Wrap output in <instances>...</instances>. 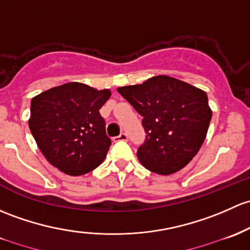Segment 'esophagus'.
I'll return each mask as SVG.
<instances>
[{
	"instance_id": "34e87169",
	"label": "esophagus",
	"mask_w": 250,
	"mask_h": 250,
	"mask_svg": "<svg viewBox=\"0 0 250 250\" xmlns=\"http://www.w3.org/2000/svg\"><path fill=\"white\" fill-rule=\"evenodd\" d=\"M127 140H128V135L125 133H121L120 135L114 139V141H127Z\"/></svg>"
}]
</instances>
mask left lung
<instances>
[{
	"label": "left lung",
	"mask_w": 250,
	"mask_h": 250,
	"mask_svg": "<svg viewBox=\"0 0 250 250\" xmlns=\"http://www.w3.org/2000/svg\"><path fill=\"white\" fill-rule=\"evenodd\" d=\"M117 91L144 117L147 135L136 154L147 170L171 175L196 156L212 118L206 92L167 75Z\"/></svg>",
	"instance_id": "left-lung-1"
}]
</instances>
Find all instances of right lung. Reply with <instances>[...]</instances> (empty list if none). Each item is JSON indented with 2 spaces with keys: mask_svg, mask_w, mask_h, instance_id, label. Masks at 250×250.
Instances as JSON below:
<instances>
[{
  "mask_svg": "<svg viewBox=\"0 0 250 250\" xmlns=\"http://www.w3.org/2000/svg\"><path fill=\"white\" fill-rule=\"evenodd\" d=\"M110 96L106 88L68 83L33 97L28 127L50 164L80 176L103 163L111 140L99 109Z\"/></svg>",
  "mask_w": 250,
  "mask_h": 250,
  "instance_id": "right-lung-1",
  "label": "right lung"
}]
</instances>
